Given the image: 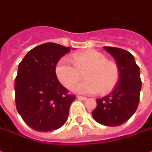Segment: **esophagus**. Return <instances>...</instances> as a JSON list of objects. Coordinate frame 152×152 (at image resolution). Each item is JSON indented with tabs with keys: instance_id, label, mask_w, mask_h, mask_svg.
I'll use <instances>...</instances> for the list:
<instances>
[{
	"instance_id": "obj_1",
	"label": "esophagus",
	"mask_w": 152,
	"mask_h": 152,
	"mask_svg": "<svg viewBox=\"0 0 152 152\" xmlns=\"http://www.w3.org/2000/svg\"><path fill=\"white\" fill-rule=\"evenodd\" d=\"M77 98H78L79 100H81V101H86V100L87 99L86 97H85V96H78Z\"/></svg>"
}]
</instances>
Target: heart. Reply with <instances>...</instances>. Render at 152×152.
I'll use <instances>...</instances> for the list:
<instances>
[{"instance_id": "heart-1", "label": "heart", "mask_w": 152, "mask_h": 152, "mask_svg": "<svg viewBox=\"0 0 152 152\" xmlns=\"http://www.w3.org/2000/svg\"><path fill=\"white\" fill-rule=\"evenodd\" d=\"M85 72L87 80L74 87L76 93L91 95L101 91L102 94H106L114 89L119 80L117 65L107 61L105 55L95 50L74 54L72 62L66 58L61 59L56 66L58 80L67 89L73 88Z\"/></svg>"}]
</instances>
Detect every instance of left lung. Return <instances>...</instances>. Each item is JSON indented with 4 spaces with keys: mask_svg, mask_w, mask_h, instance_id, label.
Masks as SVG:
<instances>
[{
    "mask_svg": "<svg viewBox=\"0 0 152 152\" xmlns=\"http://www.w3.org/2000/svg\"><path fill=\"white\" fill-rule=\"evenodd\" d=\"M114 57L119 69V82L109 95L96 99L92 116L98 123L117 126L125 123L137 111L141 89L140 68L129 51L117 47L104 46Z\"/></svg>",
    "mask_w": 152,
    "mask_h": 152,
    "instance_id": "1",
    "label": "left lung"
}]
</instances>
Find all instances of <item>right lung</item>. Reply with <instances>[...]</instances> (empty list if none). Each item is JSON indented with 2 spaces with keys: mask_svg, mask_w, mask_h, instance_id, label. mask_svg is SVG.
Returning <instances> with one entry per match:
<instances>
[{
  "mask_svg": "<svg viewBox=\"0 0 152 152\" xmlns=\"http://www.w3.org/2000/svg\"><path fill=\"white\" fill-rule=\"evenodd\" d=\"M70 47L48 42L36 46L20 62L15 79L16 110L26 125L40 132L61 127L76 96L60 83L58 61Z\"/></svg>",
  "mask_w": 152,
  "mask_h": 152,
  "instance_id": "right-lung-1",
  "label": "right lung"
}]
</instances>
